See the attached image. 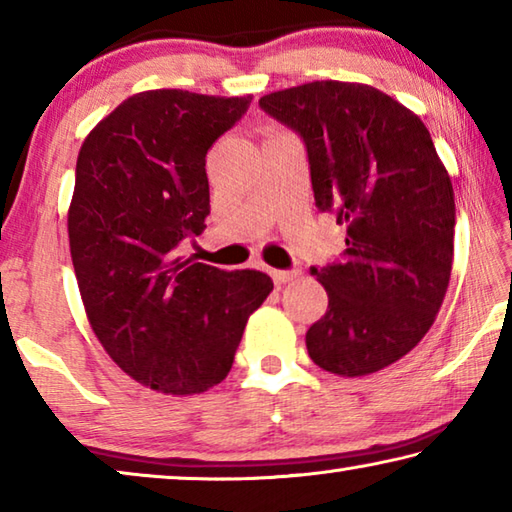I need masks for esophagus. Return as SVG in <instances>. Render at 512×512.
Returning <instances> with one entry per match:
<instances>
[{
  "instance_id": "34e87169",
  "label": "esophagus",
  "mask_w": 512,
  "mask_h": 512,
  "mask_svg": "<svg viewBox=\"0 0 512 512\" xmlns=\"http://www.w3.org/2000/svg\"><path fill=\"white\" fill-rule=\"evenodd\" d=\"M296 275H298V271H280V268H271V277L277 284H287Z\"/></svg>"
}]
</instances>
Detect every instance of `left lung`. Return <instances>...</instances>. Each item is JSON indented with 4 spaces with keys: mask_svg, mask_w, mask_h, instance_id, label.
I'll use <instances>...</instances> for the list:
<instances>
[{
    "mask_svg": "<svg viewBox=\"0 0 512 512\" xmlns=\"http://www.w3.org/2000/svg\"><path fill=\"white\" fill-rule=\"evenodd\" d=\"M307 149L320 212L348 225L341 259L311 266L325 316L311 361L343 377L391 366L429 332L454 259V189L427 126L370 85L314 81L259 99Z\"/></svg>",
    "mask_w": 512,
    "mask_h": 512,
    "instance_id": "left-lung-1",
    "label": "left lung"
}]
</instances>
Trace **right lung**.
Wrapping results in <instances>:
<instances>
[{
	"label": "right lung",
	"instance_id": "add662e5",
	"mask_svg": "<svg viewBox=\"0 0 512 512\" xmlns=\"http://www.w3.org/2000/svg\"><path fill=\"white\" fill-rule=\"evenodd\" d=\"M253 97L149 90L85 137L67 214L88 320L110 359L167 395L228 377L248 316L273 291L262 271L178 257L205 228V155Z\"/></svg>",
	"mask_w": 512,
	"mask_h": 512
}]
</instances>
